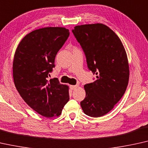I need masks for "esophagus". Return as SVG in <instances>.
<instances>
[{
    "instance_id": "34e87169",
    "label": "esophagus",
    "mask_w": 148,
    "mask_h": 148,
    "mask_svg": "<svg viewBox=\"0 0 148 148\" xmlns=\"http://www.w3.org/2000/svg\"><path fill=\"white\" fill-rule=\"evenodd\" d=\"M78 85H71V86H70V88L71 90H74V89L78 88Z\"/></svg>"
}]
</instances>
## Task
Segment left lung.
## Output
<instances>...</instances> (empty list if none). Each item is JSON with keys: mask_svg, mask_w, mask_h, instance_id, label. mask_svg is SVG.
Listing matches in <instances>:
<instances>
[{"mask_svg": "<svg viewBox=\"0 0 148 148\" xmlns=\"http://www.w3.org/2000/svg\"><path fill=\"white\" fill-rule=\"evenodd\" d=\"M86 56L94 82L84 85L86 97L80 102L86 115L99 117L112 110L125 92L130 70L126 51L119 37L101 23L76 26L72 30Z\"/></svg>", "mask_w": 148, "mask_h": 148, "instance_id": "left-lung-1", "label": "left lung"}]
</instances>
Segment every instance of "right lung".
<instances>
[{
	"mask_svg": "<svg viewBox=\"0 0 148 148\" xmlns=\"http://www.w3.org/2000/svg\"><path fill=\"white\" fill-rule=\"evenodd\" d=\"M70 35L64 27H45L25 36L12 64L14 85L25 102L45 117L59 116L69 101L68 87L57 78L48 80L55 58Z\"/></svg>",
	"mask_w": 148,
	"mask_h": 148,
	"instance_id": "add662e5",
	"label": "right lung"
}]
</instances>
